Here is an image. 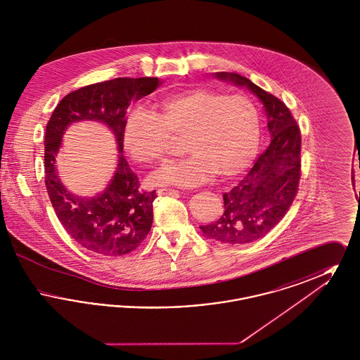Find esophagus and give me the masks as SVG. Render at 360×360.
Here are the masks:
<instances>
[{
    "mask_svg": "<svg viewBox=\"0 0 360 360\" xmlns=\"http://www.w3.org/2000/svg\"><path fill=\"white\" fill-rule=\"evenodd\" d=\"M156 193H158L159 195H176V194H178V191H176V190L169 188H158V191H156Z\"/></svg>",
    "mask_w": 360,
    "mask_h": 360,
    "instance_id": "obj_1",
    "label": "esophagus"
}]
</instances>
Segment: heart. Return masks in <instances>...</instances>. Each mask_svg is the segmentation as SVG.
Instances as JSON below:
<instances>
[{"mask_svg": "<svg viewBox=\"0 0 360 360\" xmlns=\"http://www.w3.org/2000/svg\"><path fill=\"white\" fill-rule=\"evenodd\" d=\"M260 124L257 108L241 94L193 89L162 98L154 110L131 108L122 125V144L143 165H153L185 139L190 156L150 176L153 185L194 186L213 178H235L257 156Z\"/></svg>", "mask_w": 360, "mask_h": 360, "instance_id": "heart-1", "label": "heart"}]
</instances>
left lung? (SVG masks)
I'll return each instance as SVG.
<instances>
[{
	"mask_svg": "<svg viewBox=\"0 0 360 360\" xmlns=\"http://www.w3.org/2000/svg\"><path fill=\"white\" fill-rule=\"evenodd\" d=\"M214 77L257 96L271 137L244 179L224 194L220 219L200 226L202 236L217 244H247L269 233L290 207L301 174V134L289 108L273 94L236 72H214Z\"/></svg>",
	"mask_w": 360,
	"mask_h": 360,
	"instance_id": "1",
	"label": "left lung"
}]
</instances>
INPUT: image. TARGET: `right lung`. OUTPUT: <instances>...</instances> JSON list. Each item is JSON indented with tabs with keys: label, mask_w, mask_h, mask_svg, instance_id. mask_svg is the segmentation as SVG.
Masks as SVG:
<instances>
[{
	"label": "right lung",
	"mask_w": 360,
	"mask_h": 360,
	"mask_svg": "<svg viewBox=\"0 0 360 360\" xmlns=\"http://www.w3.org/2000/svg\"><path fill=\"white\" fill-rule=\"evenodd\" d=\"M159 86L158 78H116L81 87L68 94L46 128V188L66 232L86 250L120 257L136 250L148 235L153 220L154 191H140L136 174L124 156L122 125L131 101L148 96ZM96 120L106 124L117 140L120 156L112 178L103 192L90 198L70 192L61 182L56 156L71 123Z\"/></svg>",
	"instance_id": "add662e5"
}]
</instances>
